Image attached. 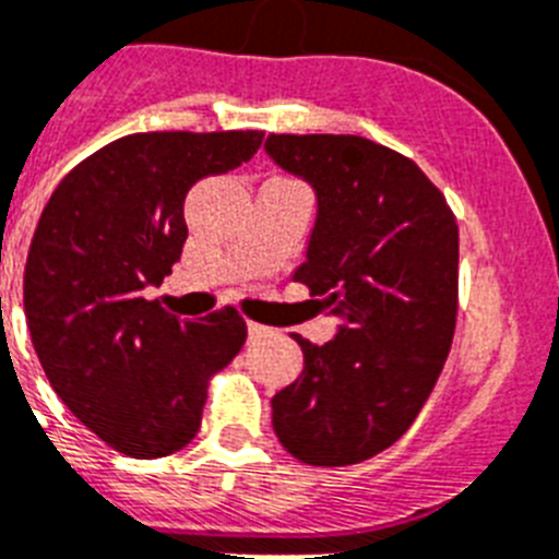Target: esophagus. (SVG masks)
<instances>
[{"label":"esophagus","instance_id":"1","mask_svg":"<svg viewBox=\"0 0 559 559\" xmlns=\"http://www.w3.org/2000/svg\"><path fill=\"white\" fill-rule=\"evenodd\" d=\"M265 333H269V328L265 325H260V322H248V336L251 338H260L265 336Z\"/></svg>","mask_w":559,"mask_h":559}]
</instances>
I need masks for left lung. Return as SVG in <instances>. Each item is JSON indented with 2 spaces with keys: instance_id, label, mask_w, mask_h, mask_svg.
Returning <instances> with one entry per match:
<instances>
[{
  "instance_id": "1",
  "label": "left lung",
  "mask_w": 559,
  "mask_h": 559,
  "mask_svg": "<svg viewBox=\"0 0 559 559\" xmlns=\"http://www.w3.org/2000/svg\"><path fill=\"white\" fill-rule=\"evenodd\" d=\"M276 166L317 192V223L294 280L342 319L271 399L274 432L311 466L361 464L421 413L457 317V223L409 157L361 135H269Z\"/></svg>"
}]
</instances>
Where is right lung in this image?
I'll use <instances>...</instances> for the list:
<instances>
[{
  "label": "right lung",
  "mask_w": 559,
  "mask_h": 559,
  "mask_svg": "<svg viewBox=\"0 0 559 559\" xmlns=\"http://www.w3.org/2000/svg\"><path fill=\"white\" fill-rule=\"evenodd\" d=\"M260 143V130L118 138L67 171L41 212L25 265L33 347L70 413L123 455L183 450L209 379L246 342L231 305L186 322L143 290L180 260L189 189Z\"/></svg>",
  "instance_id": "add662e5"
}]
</instances>
